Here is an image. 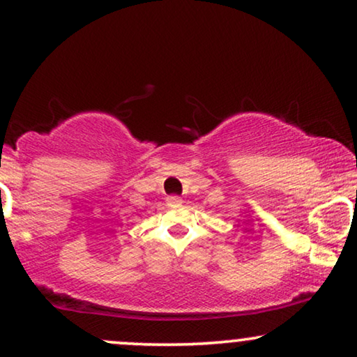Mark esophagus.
Segmentation results:
<instances>
[{
  "mask_svg": "<svg viewBox=\"0 0 357 357\" xmlns=\"http://www.w3.org/2000/svg\"><path fill=\"white\" fill-rule=\"evenodd\" d=\"M180 204H182V198L177 197V195L167 197V206H180Z\"/></svg>",
  "mask_w": 357,
  "mask_h": 357,
  "instance_id": "1",
  "label": "esophagus"
}]
</instances>
